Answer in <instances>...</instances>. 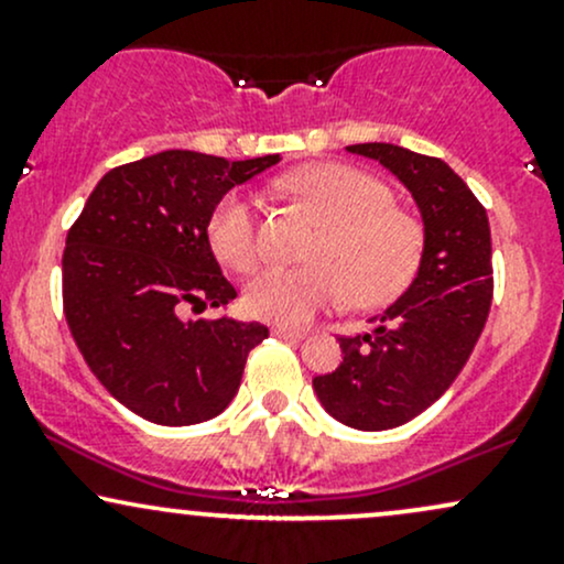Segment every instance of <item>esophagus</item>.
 <instances>
[{"mask_svg":"<svg viewBox=\"0 0 564 564\" xmlns=\"http://www.w3.org/2000/svg\"><path fill=\"white\" fill-rule=\"evenodd\" d=\"M273 336H278V339L300 341V339H304V332H300V328H289V326H275Z\"/></svg>","mask_w":564,"mask_h":564,"instance_id":"esophagus-1","label":"esophagus"}]
</instances>
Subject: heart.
Returning <instances> with one entry per match:
<instances>
[{"mask_svg":"<svg viewBox=\"0 0 564 564\" xmlns=\"http://www.w3.org/2000/svg\"><path fill=\"white\" fill-rule=\"evenodd\" d=\"M283 187L304 200L326 228L313 249V268H268L243 291L254 318L302 326L349 296L377 307L403 294L424 257V225L394 206L392 187L347 164H315L289 174ZM212 251L236 273L262 262L257 204L246 193H225L209 215Z\"/></svg>","mask_w":564,"mask_h":564,"instance_id":"b5f03b06","label":"heart"}]
</instances>
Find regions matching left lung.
<instances>
[{
	"label": "left lung",
	"mask_w": 564,
	"mask_h": 564,
	"mask_svg": "<svg viewBox=\"0 0 564 564\" xmlns=\"http://www.w3.org/2000/svg\"><path fill=\"white\" fill-rule=\"evenodd\" d=\"M347 151L390 170L411 191L424 223V257L411 286L373 315L371 334L341 336L339 368L313 379L336 422L381 432L426 411L467 366L494 300L490 225L443 159L392 142Z\"/></svg>",
	"instance_id": "8db88e82"
}]
</instances>
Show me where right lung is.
Here are the masks:
<instances>
[{
  "label": "right lung",
  "mask_w": 564,
  "mask_h": 564,
  "mask_svg": "<svg viewBox=\"0 0 564 564\" xmlns=\"http://www.w3.org/2000/svg\"><path fill=\"white\" fill-rule=\"evenodd\" d=\"M281 156L228 161L161 151L102 174L63 251V310L100 384L164 426L219 416L241 384L262 323L187 321V307H225L236 289L212 251L209 215L230 187Z\"/></svg>",
  "instance_id": "right-lung-1"
}]
</instances>
